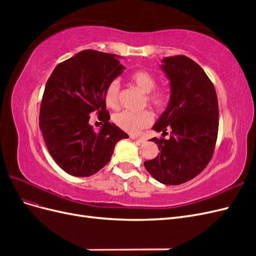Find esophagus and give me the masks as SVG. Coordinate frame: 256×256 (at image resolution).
Returning <instances> with one entry per match:
<instances>
[{"mask_svg": "<svg viewBox=\"0 0 256 256\" xmlns=\"http://www.w3.org/2000/svg\"><path fill=\"white\" fill-rule=\"evenodd\" d=\"M130 138H132V140L136 141L138 143H144V138H136V136H131Z\"/></svg>", "mask_w": 256, "mask_h": 256, "instance_id": "34e87169", "label": "esophagus"}]
</instances>
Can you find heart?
I'll list each match as a JSON object with an SVG mask.
<instances>
[{
	"instance_id": "1",
	"label": "heart",
	"mask_w": 256,
	"mask_h": 256,
	"mask_svg": "<svg viewBox=\"0 0 256 256\" xmlns=\"http://www.w3.org/2000/svg\"><path fill=\"white\" fill-rule=\"evenodd\" d=\"M129 79L134 85L140 90L145 96V104L154 108V110H164L170 102V90L161 86L156 88L157 78L152 72L146 69H138L131 72ZM120 85L118 80H112L104 88V99L106 106L116 109L120 106ZM113 122L122 130L131 134H136L144 128L150 127L154 122L152 113L145 110L141 113L130 111H122L113 115Z\"/></svg>"
}]
</instances>
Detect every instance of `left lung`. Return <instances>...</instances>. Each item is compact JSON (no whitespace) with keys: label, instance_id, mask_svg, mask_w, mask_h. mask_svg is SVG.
I'll return each instance as SVG.
<instances>
[{"label":"left lung","instance_id":"8db88e82","mask_svg":"<svg viewBox=\"0 0 256 256\" xmlns=\"http://www.w3.org/2000/svg\"><path fill=\"white\" fill-rule=\"evenodd\" d=\"M162 62L171 98L152 129L172 131L168 140L152 138L160 152L144 166L161 184H180L198 176L212 158L219 129L218 98L212 82L193 60L175 56Z\"/></svg>","mask_w":256,"mask_h":256}]
</instances>
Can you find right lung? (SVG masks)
Masks as SVG:
<instances>
[{
    "mask_svg": "<svg viewBox=\"0 0 256 256\" xmlns=\"http://www.w3.org/2000/svg\"><path fill=\"white\" fill-rule=\"evenodd\" d=\"M118 56L83 50L60 63L46 84L40 112V127L47 148L68 174L86 177L110 161L115 144L128 138L110 122L104 99L110 81L122 74ZM96 110L104 125L96 134L88 124Z\"/></svg>",
    "mask_w": 256,
    "mask_h": 256,
    "instance_id": "right-lung-1",
    "label": "right lung"
}]
</instances>
